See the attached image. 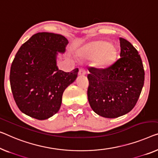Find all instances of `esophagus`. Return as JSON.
Returning <instances> with one entry per match:
<instances>
[{
    "label": "esophagus",
    "instance_id": "1",
    "mask_svg": "<svg viewBox=\"0 0 158 158\" xmlns=\"http://www.w3.org/2000/svg\"><path fill=\"white\" fill-rule=\"evenodd\" d=\"M86 69H84V68H81L79 71V75L80 76H84V75L86 74Z\"/></svg>",
    "mask_w": 158,
    "mask_h": 158
}]
</instances>
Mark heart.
Listing matches in <instances>:
<instances>
[{"instance_id":"heart-1","label":"heart","mask_w":158,"mask_h":158,"mask_svg":"<svg viewBox=\"0 0 158 158\" xmlns=\"http://www.w3.org/2000/svg\"><path fill=\"white\" fill-rule=\"evenodd\" d=\"M85 55L96 59L95 65L100 69H106L113 64L116 56V49L107 42L98 41L91 44L85 49Z\"/></svg>"}]
</instances>
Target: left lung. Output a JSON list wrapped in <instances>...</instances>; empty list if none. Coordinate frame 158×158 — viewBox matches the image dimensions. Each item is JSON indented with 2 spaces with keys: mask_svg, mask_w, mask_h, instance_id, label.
Wrapping results in <instances>:
<instances>
[{
  "mask_svg": "<svg viewBox=\"0 0 158 158\" xmlns=\"http://www.w3.org/2000/svg\"><path fill=\"white\" fill-rule=\"evenodd\" d=\"M121 53L114 64L106 69L89 67V103L101 116L114 118L133 109L142 91L145 79L138 52L130 42L120 37Z\"/></svg>",
  "mask_w": 158,
  "mask_h": 158,
  "instance_id": "8db88e82",
  "label": "left lung"
}]
</instances>
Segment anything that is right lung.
Instances as JSON below:
<instances>
[{"label": "right lung", "instance_id": "1", "mask_svg": "<svg viewBox=\"0 0 158 158\" xmlns=\"http://www.w3.org/2000/svg\"><path fill=\"white\" fill-rule=\"evenodd\" d=\"M67 39L51 32H38L20 47L11 64L10 82L14 100L21 111L45 120L59 111L65 89L77 79L79 69L64 72L56 66Z\"/></svg>", "mask_w": 158, "mask_h": 158}]
</instances>
